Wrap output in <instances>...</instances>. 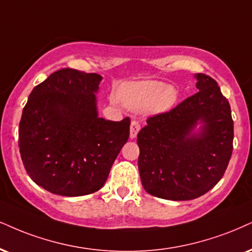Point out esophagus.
<instances>
[{"instance_id": "obj_1", "label": "esophagus", "mask_w": 252, "mask_h": 252, "mask_svg": "<svg viewBox=\"0 0 252 252\" xmlns=\"http://www.w3.org/2000/svg\"><path fill=\"white\" fill-rule=\"evenodd\" d=\"M139 131H140V125H139V123L135 120H132L131 128H129V136H131V139L136 138Z\"/></svg>"}]
</instances>
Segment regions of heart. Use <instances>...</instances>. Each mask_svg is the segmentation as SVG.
Segmentation results:
<instances>
[{"mask_svg": "<svg viewBox=\"0 0 252 252\" xmlns=\"http://www.w3.org/2000/svg\"><path fill=\"white\" fill-rule=\"evenodd\" d=\"M120 97L124 104L131 110L148 108L152 112H164L175 104L178 93L173 86L154 80H145L124 88Z\"/></svg>", "mask_w": 252, "mask_h": 252, "instance_id": "heart-1", "label": "heart"}]
</instances>
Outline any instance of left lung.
<instances>
[{
    "mask_svg": "<svg viewBox=\"0 0 252 252\" xmlns=\"http://www.w3.org/2000/svg\"><path fill=\"white\" fill-rule=\"evenodd\" d=\"M195 77L198 92L148 118L136 139L142 186L164 200L187 201L206 194L222 179L231 158L234 121L228 99L212 77ZM198 122L201 129L195 133Z\"/></svg>",
    "mask_w": 252,
    "mask_h": 252,
    "instance_id": "1",
    "label": "left lung"
}]
</instances>
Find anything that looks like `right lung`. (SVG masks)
<instances>
[{
    "instance_id": "obj_1",
    "label": "right lung",
    "mask_w": 252,
    "mask_h": 252,
    "mask_svg": "<svg viewBox=\"0 0 252 252\" xmlns=\"http://www.w3.org/2000/svg\"><path fill=\"white\" fill-rule=\"evenodd\" d=\"M101 76L61 69L31 91L20 121L18 146L28 175L52 194L82 196L105 185L129 136V118L98 117Z\"/></svg>"
}]
</instances>
